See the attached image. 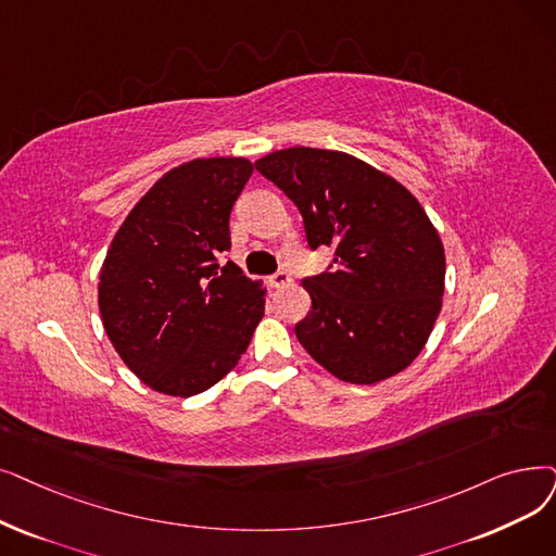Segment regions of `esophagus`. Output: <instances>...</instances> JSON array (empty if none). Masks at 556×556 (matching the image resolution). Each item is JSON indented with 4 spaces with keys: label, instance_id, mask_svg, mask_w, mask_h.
Here are the masks:
<instances>
[{
    "label": "esophagus",
    "instance_id": "esophagus-1",
    "mask_svg": "<svg viewBox=\"0 0 556 556\" xmlns=\"http://www.w3.org/2000/svg\"><path fill=\"white\" fill-rule=\"evenodd\" d=\"M291 283V275H288L286 270H279V273H275L273 277H270V286L273 288H283V286H288Z\"/></svg>",
    "mask_w": 556,
    "mask_h": 556
}]
</instances>
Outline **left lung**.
<instances>
[{"label":"left lung","mask_w":556,"mask_h":556,"mask_svg":"<svg viewBox=\"0 0 556 556\" xmlns=\"http://www.w3.org/2000/svg\"><path fill=\"white\" fill-rule=\"evenodd\" d=\"M254 167L298 206L308 248H333L329 270L302 281V348L350 383L402 372L425 348L445 288L443 243L420 202L345 152L291 148Z\"/></svg>","instance_id":"left-lung-1"}]
</instances>
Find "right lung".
Listing matches in <instances>:
<instances>
[{
    "label": "right lung",
    "instance_id": "obj_1",
    "mask_svg": "<svg viewBox=\"0 0 556 556\" xmlns=\"http://www.w3.org/2000/svg\"><path fill=\"white\" fill-rule=\"evenodd\" d=\"M248 159L188 161L163 175L117 229L100 273L104 329L150 389L190 397L243 356L265 291L225 258L229 213L252 177Z\"/></svg>",
    "mask_w": 556,
    "mask_h": 556
}]
</instances>
